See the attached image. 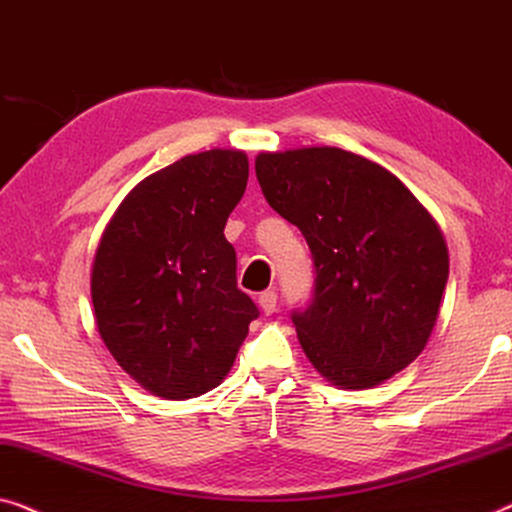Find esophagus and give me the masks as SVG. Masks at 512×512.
Instances as JSON below:
<instances>
[{"instance_id": "1", "label": "esophagus", "mask_w": 512, "mask_h": 512, "mask_svg": "<svg viewBox=\"0 0 512 512\" xmlns=\"http://www.w3.org/2000/svg\"><path fill=\"white\" fill-rule=\"evenodd\" d=\"M257 304H259V308H262L264 315H271L273 311H276V306H278V294L273 292V290H266V292L259 294Z\"/></svg>"}]
</instances>
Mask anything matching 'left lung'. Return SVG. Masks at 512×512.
I'll use <instances>...</instances> for the list:
<instances>
[{
	"label": "left lung",
	"mask_w": 512,
	"mask_h": 512,
	"mask_svg": "<svg viewBox=\"0 0 512 512\" xmlns=\"http://www.w3.org/2000/svg\"><path fill=\"white\" fill-rule=\"evenodd\" d=\"M266 201L311 248L315 290L294 311L301 348L343 390H369L413 362L436 325L448 246L397 176L341 148L259 153Z\"/></svg>",
	"instance_id": "1"
}]
</instances>
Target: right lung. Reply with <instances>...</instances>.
I'll return each mask as SVG.
<instances>
[{
    "mask_svg": "<svg viewBox=\"0 0 512 512\" xmlns=\"http://www.w3.org/2000/svg\"><path fill=\"white\" fill-rule=\"evenodd\" d=\"M246 185L241 150L185 155L143 178L104 229L90 278L99 336L155 397L218 387L259 315L225 239Z\"/></svg>",
    "mask_w": 512,
    "mask_h": 512,
    "instance_id": "add662e5",
    "label": "right lung"
}]
</instances>
